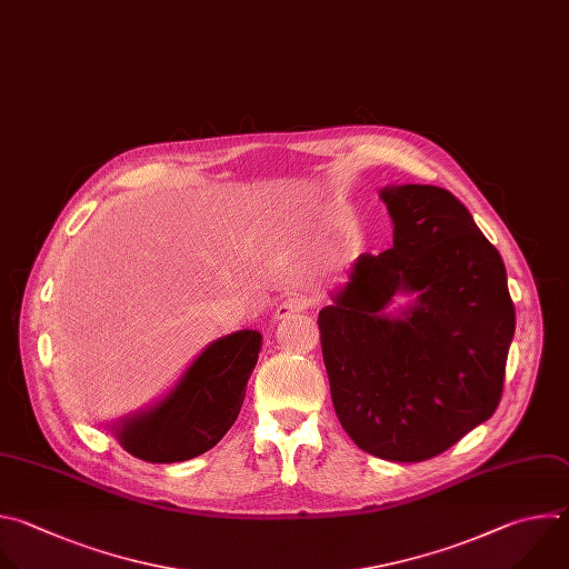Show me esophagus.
Instances as JSON below:
<instances>
[{
  "mask_svg": "<svg viewBox=\"0 0 569 569\" xmlns=\"http://www.w3.org/2000/svg\"><path fill=\"white\" fill-rule=\"evenodd\" d=\"M307 307H309V300H307V298H302V296H287V298L276 307L273 318H276V320H282V318H289V316H293V313L305 311Z\"/></svg>",
  "mask_w": 569,
  "mask_h": 569,
  "instance_id": "34e87169",
  "label": "esophagus"
}]
</instances>
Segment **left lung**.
<instances>
[{
	"label": "left lung",
	"instance_id": "obj_1",
	"mask_svg": "<svg viewBox=\"0 0 569 569\" xmlns=\"http://www.w3.org/2000/svg\"><path fill=\"white\" fill-rule=\"evenodd\" d=\"M392 249L359 256L318 313L340 426L370 456L421 462L487 421L516 331L507 269L471 212L437 186H386ZM406 308L387 311L395 295Z\"/></svg>",
	"mask_w": 569,
	"mask_h": 569
}]
</instances>
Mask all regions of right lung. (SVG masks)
<instances>
[{"label":"right lung","instance_id":"right-lung-1","mask_svg":"<svg viewBox=\"0 0 569 569\" xmlns=\"http://www.w3.org/2000/svg\"><path fill=\"white\" fill-rule=\"evenodd\" d=\"M260 350L256 329L217 338L163 399L109 423V430L130 456L152 465L201 456L236 423Z\"/></svg>","mask_w":569,"mask_h":569}]
</instances>
